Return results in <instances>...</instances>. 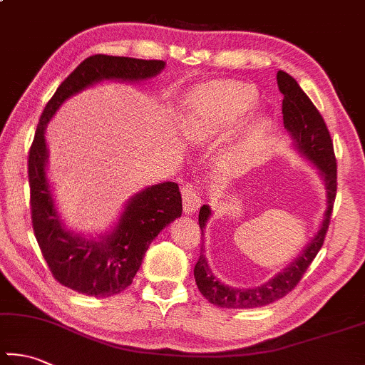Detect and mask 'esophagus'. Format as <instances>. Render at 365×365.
I'll return each mask as SVG.
<instances>
[{"label": "esophagus", "instance_id": "esophagus-1", "mask_svg": "<svg viewBox=\"0 0 365 365\" xmlns=\"http://www.w3.org/2000/svg\"><path fill=\"white\" fill-rule=\"evenodd\" d=\"M182 195H183V210L185 214H195V212L200 209L201 205V197H200V191H197L193 185H185L182 188Z\"/></svg>", "mask_w": 365, "mask_h": 365}]
</instances>
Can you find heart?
I'll list each match as a JSON object with an SVG mask.
<instances>
[{
	"instance_id": "1",
	"label": "heart",
	"mask_w": 365,
	"mask_h": 365,
	"mask_svg": "<svg viewBox=\"0 0 365 365\" xmlns=\"http://www.w3.org/2000/svg\"><path fill=\"white\" fill-rule=\"evenodd\" d=\"M258 101L255 88L240 81H214L202 84L185 97L182 103L183 130L197 140H210L241 121ZM267 128L264 121H254L247 128L252 142ZM240 161V155L233 158Z\"/></svg>"
}]
</instances>
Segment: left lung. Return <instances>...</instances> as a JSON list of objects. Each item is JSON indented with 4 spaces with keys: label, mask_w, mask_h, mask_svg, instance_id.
Segmentation results:
<instances>
[{
    "label": "left lung",
    "mask_w": 365,
    "mask_h": 365,
    "mask_svg": "<svg viewBox=\"0 0 365 365\" xmlns=\"http://www.w3.org/2000/svg\"><path fill=\"white\" fill-rule=\"evenodd\" d=\"M277 88L284 96L282 115L284 128L292 137L294 147L303 158L319 170L327 190V207L324 212L321 227L317 230L313 240L300 252L295 260L279 271L274 277H271L262 286L237 289L225 286L212 273L207 260L204 255V242L201 246V255L195 267V279L200 292L207 298L212 304L220 308H258L269 304L279 298L286 297L298 282H300L304 271L308 269L311 262L314 260L317 252L322 247L326 237L330 215L336 195V161L334 153L332 138L329 129L319 111L304 94L300 86L289 73L279 70L276 75ZM210 207L204 204L200 209V228L204 236V228L210 218ZM204 241V240H202Z\"/></svg>",
    "instance_id": "8db88e82"
}]
</instances>
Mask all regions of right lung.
I'll return each instance as SVG.
<instances>
[{"instance_id":"obj_1","label":"right lung","mask_w":365,"mask_h":365,"mask_svg":"<svg viewBox=\"0 0 365 365\" xmlns=\"http://www.w3.org/2000/svg\"><path fill=\"white\" fill-rule=\"evenodd\" d=\"M164 67L163 61L91 56L65 78L39 118L29 155L33 231L52 276L79 294L105 298L129 287L151 241L182 215V195L175 182L151 185L129 197L108 233L88 237L65 228L46 175V125L67 98L92 84L105 79L145 81L160 75Z\"/></svg>"}]
</instances>
